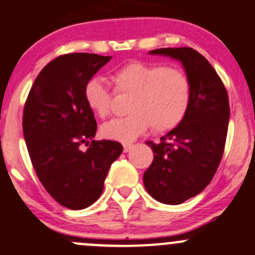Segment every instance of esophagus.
I'll use <instances>...</instances> for the list:
<instances>
[{
	"mask_svg": "<svg viewBox=\"0 0 255 255\" xmlns=\"http://www.w3.org/2000/svg\"><path fill=\"white\" fill-rule=\"evenodd\" d=\"M132 147H133L132 143H125V144H123V151H125V152H129Z\"/></svg>",
	"mask_w": 255,
	"mask_h": 255,
	"instance_id": "obj_1",
	"label": "esophagus"
}]
</instances>
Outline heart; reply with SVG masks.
<instances>
[{
	"instance_id": "b5f03b06",
	"label": "heart",
	"mask_w": 255,
	"mask_h": 255,
	"mask_svg": "<svg viewBox=\"0 0 255 255\" xmlns=\"http://www.w3.org/2000/svg\"><path fill=\"white\" fill-rule=\"evenodd\" d=\"M112 80L118 93H130L128 116L114 118L101 127L104 138L132 142L152 125L156 132L177 127L189 112L191 82L185 71L160 64L130 61L117 69ZM88 108L99 118L111 113L113 93L102 78H92L84 87Z\"/></svg>"
}]
</instances>
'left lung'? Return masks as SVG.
Masks as SVG:
<instances>
[{"instance_id": "1", "label": "left lung", "mask_w": 255, "mask_h": 255, "mask_svg": "<svg viewBox=\"0 0 255 255\" xmlns=\"http://www.w3.org/2000/svg\"><path fill=\"white\" fill-rule=\"evenodd\" d=\"M149 54L180 61L191 82L192 99L184 121L160 143L147 142L153 161L143 175L144 187L154 200L178 205L203 191L218 170L229 125V99L215 69L196 50L166 47Z\"/></svg>"}]
</instances>
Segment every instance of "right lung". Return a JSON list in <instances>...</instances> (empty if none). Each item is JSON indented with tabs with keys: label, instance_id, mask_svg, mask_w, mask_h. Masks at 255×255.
<instances>
[{
	"label": "right lung",
	"instance_id": "add662e5",
	"mask_svg": "<svg viewBox=\"0 0 255 255\" xmlns=\"http://www.w3.org/2000/svg\"><path fill=\"white\" fill-rule=\"evenodd\" d=\"M112 56L66 54L37 75L23 108L22 129L31 162L47 192L60 205L82 210L103 192L104 180L123 146L92 141L94 113L84 101V87ZM83 143L90 144L82 151Z\"/></svg>",
	"mask_w": 255,
	"mask_h": 255
}]
</instances>
